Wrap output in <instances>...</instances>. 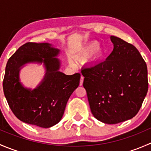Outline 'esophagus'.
<instances>
[{"label":"esophagus","mask_w":151,"mask_h":151,"mask_svg":"<svg viewBox=\"0 0 151 151\" xmlns=\"http://www.w3.org/2000/svg\"><path fill=\"white\" fill-rule=\"evenodd\" d=\"M83 81H84V77H83V76H81V78H80V85H83Z\"/></svg>","instance_id":"1"}]
</instances>
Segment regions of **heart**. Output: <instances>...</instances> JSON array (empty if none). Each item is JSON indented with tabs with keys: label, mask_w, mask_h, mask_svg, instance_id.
Segmentation results:
<instances>
[{
	"label": "heart",
	"mask_w": 151,
	"mask_h": 151,
	"mask_svg": "<svg viewBox=\"0 0 151 151\" xmlns=\"http://www.w3.org/2000/svg\"><path fill=\"white\" fill-rule=\"evenodd\" d=\"M80 57L83 59H88L92 56V60L95 62L101 61L106 55V50L100 47L98 42H91L82 47L80 51Z\"/></svg>",
	"instance_id": "b5f03b06"
}]
</instances>
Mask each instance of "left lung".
I'll list each match as a JSON object with an SVG mask.
<instances>
[{
    "mask_svg": "<svg viewBox=\"0 0 151 151\" xmlns=\"http://www.w3.org/2000/svg\"><path fill=\"white\" fill-rule=\"evenodd\" d=\"M113 50L104 61L82 70L93 115L106 124L132 119L139 112L148 89L147 69L137 49L110 36Z\"/></svg>",
    "mask_w": 151,
    "mask_h": 151,
    "instance_id": "left-lung-1",
    "label": "left lung"
}]
</instances>
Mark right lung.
<instances>
[{
  "instance_id": "1",
  "label": "right lung",
  "mask_w": 151,
  "mask_h": 151,
  "mask_svg": "<svg viewBox=\"0 0 151 151\" xmlns=\"http://www.w3.org/2000/svg\"><path fill=\"white\" fill-rule=\"evenodd\" d=\"M60 50L50 43H26L9 59L3 88L10 109L22 122L50 128L61 120L67 101L80 85V74L60 71ZM29 63L43 65L45 75L35 88H27L19 77Z\"/></svg>"
}]
</instances>
